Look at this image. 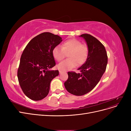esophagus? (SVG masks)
Returning a JSON list of instances; mask_svg holds the SVG:
<instances>
[{
  "instance_id": "esophagus-1",
  "label": "esophagus",
  "mask_w": 131,
  "mask_h": 131,
  "mask_svg": "<svg viewBox=\"0 0 131 131\" xmlns=\"http://www.w3.org/2000/svg\"><path fill=\"white\" fill-rule=\"evenodd\" d=\"M59 73L61 74L63 73V71L62 70H59Z\"/></svg>"
}]
</instances>
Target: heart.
<instances>
[{
	"label": "heart",
	"instance_id": "heart-1",
	"mask_svg": "<svg viewBox=\"0 0 131 131\" xmlns=\"http://www.w3.org/2000/svg\"><path fill=\"white\" fill-rule=\"evenodd\" d=\"M52 56L56 61H61L66 54L68 58L58 64L59 69L66 71L72 69L77 65L82 66L88 60L89 47L76 39H68L63 42L62 47L55 46L52 50Z\"/></svg>",
	"mask_w": 131,
	"mask_h": 131
}]
</instances>
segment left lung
I'll return each instance as SVG.
<instances>
[{"mask_svg":"<svg viewBox=\"0 0 131 131\" xmlns=\"http://www.w3.org/2000/svg\"><path fill=\"white\" fill-rule=\"evenodd\" d=\"M80 37L87 42L89 57L78 69L80 73L68 72V78L64 82L67 91L75 96H82L92 91L100 81L108 63L105 47L97 39L89 34H83Z\"/></svg>","mask_w":131,"mask_h":131,"instance_id":"obj_1","label":"left lung"}]
</instances>
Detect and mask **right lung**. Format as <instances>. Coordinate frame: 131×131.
<instances>
[{
	"instance_id": "obj_1",
	"label": "right lung",
	"mask_w": 131,
	"mask_h": 131,
	"mask_svg": "<svg viewBox=\"0 0 131 131\" xmlns=\"http://www.w3.org/2000/svg\"><path fill=\"white\" fill-rule=\"evenodd\" d=\"M62 41L57 35L44 32L28 42L21 55L17 71L19 85L27 97L40 101L49 94L51 81L59 75L52 50Z\"/></svg>"
}]
</instances>
